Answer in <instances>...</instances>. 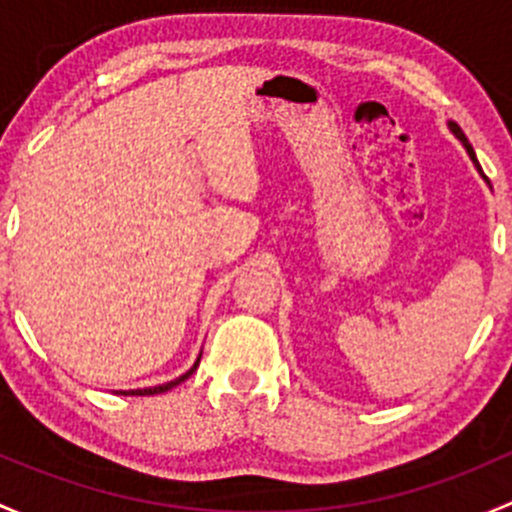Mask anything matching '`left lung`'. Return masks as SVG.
Listing matches in <instances>:
<instances>
[{
	"instance_id": "8db88e82",
	"label": "left lung",
	"mask_w": 512,
	"mask_h": 512,
	"mask_svg": "<svg viewBox=\"0 0 512 512\" xmlns=\"http://www.w3.org/2000/svg\"><path fill=\"white\" fill-rule=\"evenodd\" d=\"M449 128H451V133H453V135H456V138L463 142V147H466L468 157H471V160H473V165H476V167H478V172H481V165H478V160H476V152H473L471 142H468V140H466V135H463V130H461V128H458V125H456V123H449Z\"/></svg>"
}]
</instances>
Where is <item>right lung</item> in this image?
Masks as SVG:
<instances>
[{
	"instance_id": "add662e5",
	"label": "right lung",
	"mask_w": 512,
	"mask_h": 512,
	"mask_svg": "<svg viewBox=\"0 0 512 512\" xmlns=\"http://www.w3.org/2000/svg\"><path fill=\"white\" fill-rule=\"evenodd\" d=\"M197 365H199V357H197V362H194V367L192 370H187L182 374V377H177V379H172V382H167V384H160V387H145V389H128V392H118V394H125V397H147V394H162V392H167V389H172V387H177L179 382H184V379L187 377H192V372L197 370Z\"/></svg>"
}]
</instances>
